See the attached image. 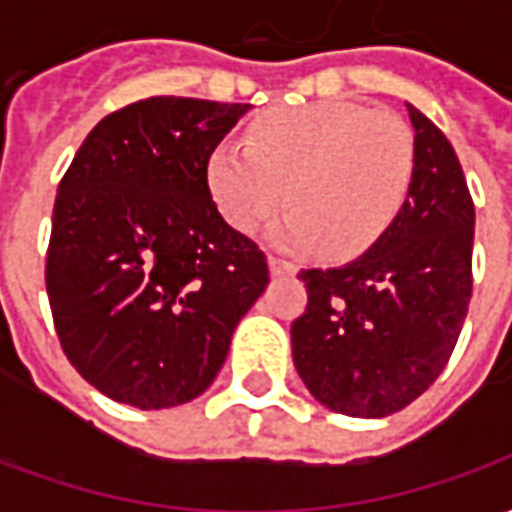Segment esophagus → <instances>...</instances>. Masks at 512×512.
I'll list each match as a JSON object with an SVG mask.
<instances>
[{
    "mask_svg": "<svg viewBox=\"0 0 512 512\" xmlns=\"http://www.w3.org/2000/svg\"><path fill=\"white\" fill-rule=\"evenodd\" d=\"M268 271H271V277H293L296 266L288 260H279V257H268Z\"/></svg>",
    "mask_w": 512,
    "mask_h": 512,
    "instance_id": "esophagus-1",
    "label": "esophagus"
}]
</instances>
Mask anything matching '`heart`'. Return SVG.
I'll list each match as a JSON object with an SVG mask.
<instances>
[{
  "label": "heart",
  "mask_w": 512,
  "mask_h": 512,
  "mask_svg": "<svg viewBox=\"0 0 512 512\" xmlns=\"http://www.w3.org/2000/svg\"><path fill=\"white\" fill-rule=\"evenodd\" d=\"M208 191L238 233H252L285 205L268 241L299 252L321 244L329 257L367 252L406 205L414 136L384 109L323 101L274 109L249 128L246 145L211 150Z\"/></svg>",
  "instance_id": "1"
}]
</instances>
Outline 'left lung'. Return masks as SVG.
<instances>
[{"label": "left lung", "mask_w": 512, "mask_h": 512, "mask_svg": "<svg viewBox=\"0 0 512 512\" xmlns=\"http://www.w3.org/2000/svg\"><path fill=\"white\" fill-rule=\"evenodd\" d=\"M414 178L381 241L351 263L307 268L290 326L310 395L345 417H389L447 365L472 299L474 205L450 139L406 104Z\"/></svg>", "instance_id": "1"}]
</instances>
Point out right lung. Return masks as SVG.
Masks as SVG:
<instances>
[{"instance_id":"1","label":"right lung","mask_w":512,"mask_h":512,"mask_svg":"<svg viewBox=\"0 0 512 512\" xmlns=\"http://www.w3.org/2000/svg\"><path fill=\"white\" fill-rule=\"evenodd\" d=\"M252 104L156 95L104 117L76 150L51 219L46 290L84 381L153 411L219 376L268 285L263 252L224 222L208 156Z\"/></svg>"}]
</instances>
